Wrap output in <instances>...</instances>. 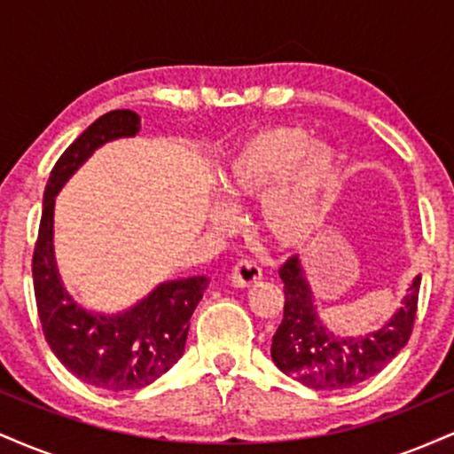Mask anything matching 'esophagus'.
<instances>
[{"mask_svg": "<svg viewBox=\"0 0 454 454\" xmlns=\"http://www.w3.org/2000/svg\"><path fill=\"white\" fill-rule=\"evenodd\" d=\"M260 278H262V269L252 260H239L231 270V281L239 288H247V286L256 284Z\"/></svg>", "mask_w": 454, "mask_h": 454, "instance_id": "esophagus-1", "label": "esophagus"}]
</instances>
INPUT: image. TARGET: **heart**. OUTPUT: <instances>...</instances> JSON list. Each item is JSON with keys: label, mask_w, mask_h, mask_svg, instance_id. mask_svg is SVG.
I'll return each instance as SVG.
<instances>
[{"label": "heart", "mask_w": 454, "mask_h": 454, "mask_svg": "<svg viewBox=\"0 0 454 454\" xmlns=\"http://www.w3.org/2000/svg\"><path fill=\"white\" fill-rule=\"evenodd\" d=\"M340 160L326 145H314L305 128L278 123L249 134L232 151L220 173V192L228 205H243L267 194L262 226L281 245L309 241L325 222L326 198ZM217 223L231 213L217 211Z\"/></svg>", "instance_id": "heart-1"}]
</instances>
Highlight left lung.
Listing matches in <instances>:
<instances>
[{
    "label": "left lung",
    "instance_id": "8db88e82",
    "mask_svg": "<svg viewBox=\"0 0 454 454\" xmlns=\"http://www.w3.org/2000/svg\"><path fill=\"white\" fill-rule=\"evenodd\" d=\"M279 278L286 294L284 320L273 335L270 356L286 376L307 387L337 390L364 382L382 372L410 340L419 309L420 275L411 281L403 307H399L393 320L361 340H337L325 331L299 258H290L279 269Z\"/></svg>",
    "mask_w": 454,
    "mask_h": 454
}]
</instances>
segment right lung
Listing matches in <instances>:
<instances>
[{
    "instance_id": "add662e5",
    "label": "right lung",
    "mask_w": 454,
    "mask_h": 454,
    "mask_svg": "<svg viewBox=\"0 0 454 454\" xmlns=\"http://www.w3.org/2000/svg\"><path fill=\"white\" fill-rule=\"evenodd\" d=\"M140 117L111 111L91 123L57 160L44 190L31 273L44 340L67 372L91 387L123 393L158 380L185 350L190 317L207 288L205 275L161 284L121 316H96L78 307L61 286L53 256L55 196L100 145L134 137Z\"/></svg>"
}]
</instances>
